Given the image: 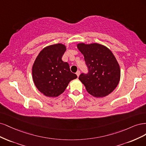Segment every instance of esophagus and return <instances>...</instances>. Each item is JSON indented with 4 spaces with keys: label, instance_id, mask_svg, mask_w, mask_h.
<instances>
[{
    "label": "esophagus",
    "instance_id": "34e87169",
    "mask_svg": "<svg viewBox=\"0 0 146 146\" xmlns=\"http://www.w3.org/2000/svg\"><path fill=\"white\" fill-rule=\"evenodd\" d=\"M76 75H77V76H78V77H79V74H80V71H79V70H78L77 72L76 73Z\"/></svg>",
    "mask_w": 146,
    "mask_h": 146
}]
</instances>
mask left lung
Returning <instances> with one entry per match:
<instances>
[{"label": "left lung", "mask_w": 146, "mask_h": 146, "mask_svg": "<svg viewBox=\"0 0 146 146\" xmlns=\"http://www.w3.org/2000/svg\"><path fill=\"white\" fill-rule=\"evenodd\" d=\"M84 56L88 73H82L79 79L87 91L96 98L104 97L115 90L120 79V68L111 51L99 44H78Z\"/></svg>", "instance_id": "1"}]
</instances>
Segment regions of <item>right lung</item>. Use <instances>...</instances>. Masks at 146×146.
I'll use <instances>...</instances> for the list:
<instances>
[{
	"label": "right lung",
	"mask_w": 146,
	"mask_h": 146,
	"mask_svg": "<svg viewBox=\"0 0 146 146\" xmlns=\"http://www.w3.org/2000/svg\"><path fill=\"white\" fill-rule=\"evenodd\" d=\"M66 47L58 44L46 46L36 58L32 68L33 79L37 88L48 97L62 93L77 75L71 72L69 64L62 60Z\"/></svg>",
	"instance_id": "obj_1"
}]
</instances>
